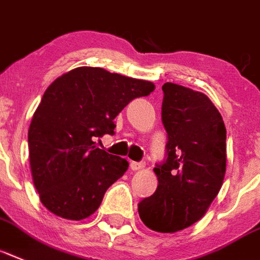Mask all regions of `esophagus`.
Instances as JSON below:
<instances>
[{"label": "esophagus", "instance_id": "obj_1", "mask_svg": "<svg viewBox=\"0 0 260 260\" xmlns=\"http://www.w3.org/2000/svg\"><path fill=\"white\" fill-rule=\"evenodd\" d=\"M130 167H132V170L134 171L142 170L143 167H145V162H132V164H130Z\"/></svg>", "mask_w": 260, "mask_h": 260}]
</instances>
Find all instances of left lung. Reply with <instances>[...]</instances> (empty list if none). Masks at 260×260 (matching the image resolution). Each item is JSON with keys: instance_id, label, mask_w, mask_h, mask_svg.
<instances>
[{"instance_id": "1", "label": "left lung", "mask_w": 260, "mask_h": 260, "mask_svg": "<svg viewBox=\"0 0 260 260\" xmlns=\"http://www.w3.org/2000/svg\"><path fill=\"white\" fill-rule=\"evenodd\" d=\"M162 122L167 158L154 167L158 187L138 205L146 226L177 233L198 222L219 192L226 174V127L206 94L166 82Z\"/></svg>"}]
</instances>
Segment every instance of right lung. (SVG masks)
Segmentation results:
<instances>
[{
    "label": "right lung",
    "mask_w": 260,
    "mask_h": 260,
    "mask_svg": "<svg viewBox=\"0 0 260 260\" xmlns=\"http://www.w3.org/2000/svg\"><path fill=\"white\" fill-rule=\"evenodd\" d=\"M155 89L150 81L81 66L58 77L34 111L29 160L41 203L54 215L82 220L96 211L127 160L95 146L114 134V119L134 98Z\"/></svg>",
    "instance_id": "right-lung-1"
}]
</instances>
